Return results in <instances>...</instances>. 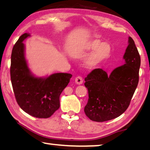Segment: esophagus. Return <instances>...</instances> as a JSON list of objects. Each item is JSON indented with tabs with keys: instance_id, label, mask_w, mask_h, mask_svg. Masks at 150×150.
<instances>
[{
	"instance_id": "obj_1",
	"label": "esophagus",
	"mask_w": 150,
	"mask_h": 150,
	"mask_svg": "<svg viewBox=\"0 0 150 150\" xmlns=\"http://www.w3.org/2000/svg\"><path fill=\"white\" fill-rule=\"evenodd\" d=\"M75 83H76L77 84H78V85L82 84L83 78L81 76H78V77H75Z\"/></svg>"
}]
</instances>
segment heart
<instances>
[{"label": "heart", "mask_w": 150, "mask_h": 150, "mask_svg": "<svg viewBox=\"0 0 150 150\" xmlns=\"http://www.w3.org/2000/svg\"><path fill=\"white\" fill-rule=\"evenodd\" d=\"M86 62V64L88 68H94L99 64L106 60L110 55L111 47L106 42L101 43L99 40H94L87 42L84 46L86 50L93 49Z\"/></svg>", "instance_id": "b5f03b06"}]
</instances>
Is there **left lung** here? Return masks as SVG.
Masks as SVG:
<instances>
[{
	"instance_id": "8db88e82",
	"label": "left lung",
	"mask_w": 150,
	"mask_h": 150,
	"mask_svg": "<svg viewBox=\"0 0 150 150\" xmlns=\"http://www.w3.org/2000/svg\"><path fill=\"white\" fill-rule=\"evenodd\" d=\"M123 59L124 64L114 69L110 75L101 69H95L85 78L88 100L84 112L91 120H111L128 108L139 83L141 66L140 55L131 37Z\"/></svg>"
}]
</instances>
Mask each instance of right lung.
<instances>
[{
    "label": "right lung",
    "mask_w": 150,
    "mask_h": 150,
    "mask_svg": "<svg viewBox=\"0 0 150 150\" xmlns=\"http://www.w3.org/2000/svg\"><path fill=\"white\" fill-rule=\"evenodd\" d=\"M29 33L21 35L13 46L10 75L13 93L21 109L36 118H49L59 108V96L72 75L57 73L46 77H35L28 67L23 42Z\"/></svg>",
    "instance_id": "add662e5"
}]
</instances>
